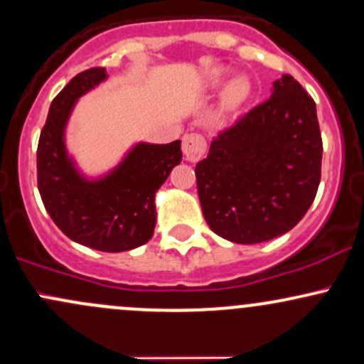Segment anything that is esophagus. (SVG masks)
<instances>
[{"label":"esophagus","mask_w":364,"mask_h":364,"mask_svg":"<svg viewBox=\"0 0 364 364\" xmlns=\"http://www.w3.org/2000/svg\"><path fill=\"white\" fill-rule=\"evenodd\" d=\"M183 154H185L186 161L190 162H197L200 161L202 155L205 154L207 143L203 139L202 134L198 133H190L183 136Z\"/></svg>","instance_id":"esophagus-1"}]
</instances>
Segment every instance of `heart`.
I'll return each instance as SVG.
<instances>
[{
  "instance_id": "1",
  "label": "heart",
  "mask_w": 364,
  "mask_h": 364,
  "mask_svg": "<svg viewBox=\"0 0 364 364\" xmlns=\"http://www.w3.org/2000/svg\"><path fill=\"white\" fill-rule=\"evenodd\" d=\"M223 81H225V70L215 69L210 72L207 85L209 87H218L223 85ZM247 95H249V85H247L245 79H237L226 90V100L230 103H240L242 100L247 98Z\"/></svg>"
}]
</instances>
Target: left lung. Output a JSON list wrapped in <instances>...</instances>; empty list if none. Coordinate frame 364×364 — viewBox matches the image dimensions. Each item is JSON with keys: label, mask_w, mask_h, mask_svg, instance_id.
<instances>
[{"label": "left lung", "mask_w": 364, "mask_h": 364, "mask_svg": "<svg viewBox=\"0 0 364 364\" xmlns=\"http://www.w3.org/2000/svg\"><path fill=\"white\" fill-rule=\"evenodd\" d=\"M321 154L316 103L285 74L266 102L218 134L195 167L207 225L245 245L290 231L316 197Z\"/></svg>", "instance_id": "8db88e82"}]
</instances>
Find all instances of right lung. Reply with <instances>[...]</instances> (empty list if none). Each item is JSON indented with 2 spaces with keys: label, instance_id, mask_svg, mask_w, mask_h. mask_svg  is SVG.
I'll use <instances>...</instances> for the list:
<instances>
[{
  "label": "right lung",
  "instance_id": "obj_1",
  "mask_svg": "<svg viewBox=\"0 0 364 364\" xmlns=\"http://www.w3.org/2000/svg\"><path fill=\"white\" fill-rule=\"evenodd\" d=\"M103 67L87 69L63 87L48 112L38 145V188L53 223L70 240L102 250L136 249L154 235L155 193L181 162V141L138 143L98 179L77 171L65 149V126L75 102L105 81Z\"/></svg>",
  "mask_w": 364,
  "mask_h": 364
}]
</instances>
